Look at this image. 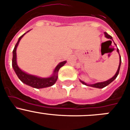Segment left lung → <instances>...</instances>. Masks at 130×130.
Wrapping results in <instances>:
<instances>
[{
	"label": "left lung",
	"instance_id": "8db88e82",
	"mask_svg": "<svg viewBox=\"0 0 130 130\" xmlns=\"http://www.w3.org/2000/svg\"><path fill=\"white\" fill-rule=\"evenodd\" d=\"M104 34H105V36H106V37H107V38H108V39H112V40H113V39H112V37H111V36L107 34L106 33V32H105ZM115 45H116V44H115ZM117 52H119V49L117 48ZM119 55H120V54H119ZM120 65H121V58H120V63H119V68H118V70H117V71L116 74H115V76L113 77V78H111V79H108V80H107V81L104 82L96 83V84H91V85H87V84H85V83H84V82L81 81V80H80V82H81L83 84H84V85H88V86H91V87H96V88H100V89L104 88V87H106V86H107V85H108L109 84H110V83H111L112 82H113V80H114V79H115V78H116L117 77L118 74H119V70H120Z\"/></svg>",
	"mask_w": 130,
	"mask_h": 130
}]
</instances>
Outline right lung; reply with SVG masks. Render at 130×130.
Instances as JSON below:
<instances>
[{
    "label": "right lung",
    "mask_w": 130,
    "mask_h": 130,
    "mask_svg": "<svg viewBox=\"0 0 130 130\" xmlns=\"http://www.w3.org/2000/svg\"><path fill=\"white\" fill-rule=\"evenodd\" d=\"M27 31V32H28ZM26 34V33H25ZM21 36L19 37L18 41L16 43L15 48L13 51V58H12V67L13 68L14 71L15 72L16 74L17 75L18 78H19L20 80L23 82L24 84H26L28 85H30L31 87H34V88L39 89V88H44V87H51L52 85L56 83V82L58 79V72L59 71V69L61 67L63 66L66 63V61H64L63 62L59 63L58 65V66L56 67L54 71L53 75L50 78H41L39 77L35 76L33 75H30L28 74L25 73L24 72L22 71L20 69L19 67L17 65V61H16V49H17L18 44L19 43L20 40L21 39L22 37L24 36V35Z\"/></svg>",
    "instance_id": "obj_1"
}]
</instances>
